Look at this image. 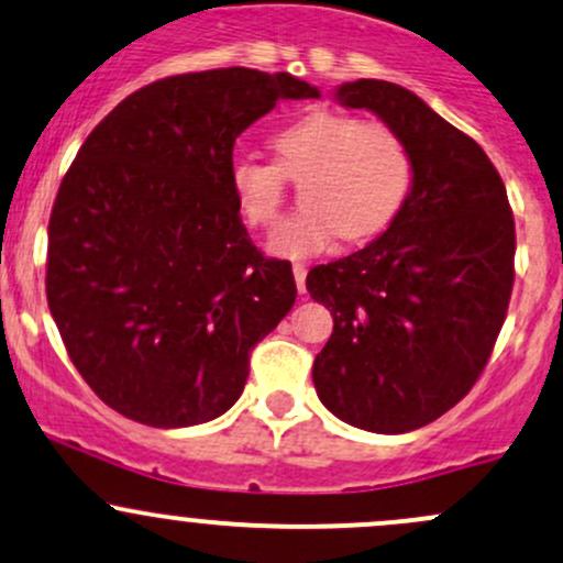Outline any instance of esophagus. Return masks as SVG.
<instances>
[{
    "label": "esophagus",
    "instance_id": "obj_1",
    "mask_svg": "<svg viewBox=\"0 0 563 563\" xmlns=\"http://www.w3.org/2000/svg\"><path fill=\"white\" fill-rule=\"evenodd\" d=\"M294 277H297V288H299V294H305V277H307V266H305V264H294Z\"/></svg>",
    "mask_w": 563,
    "mask_h": 563
}]
</instances>
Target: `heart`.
Instances as JSON below:
<instances>
[{
	"label": "heart",
	"mask_w": 563,
	"mask_h": 563,
	"mask_svg": "<svg viewBox=\"0 0 563 563\" xmlns=\"http://www.w3.org/2000/svg\"><path fill=\"white\" fill-rule=\"evenodd\" d=\"M277 164L234 156L229 191L242 221L272 229L286 199V177L299 180V207L280 223L269 251L307 258L383 232L405 205L412 183V156L396 129L358 121L334 110H312L272 134Z\"/></svg>",
	"instance_id": "b5f03b06"
}]
</instances>
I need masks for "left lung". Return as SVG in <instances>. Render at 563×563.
I'll list each match as a JSON object with an SVG mask.
<instances>
[{
  "instance_id": "obj_1",
  "label": "left lung",
  "mask_w": 563,
  "mask_h": 563,
  "mask_svg": "<svg viewBox=\"0 0 563 563\" xmlns=\"http://www.w3.org/2000/svg\"><path fill=\"white\" fill-rule=\"evenodd\" d=\"M334 99L399 132L412 186L377 240L307 275L334 318L312 383L340 421L405 434L459 405L488 364L516 280V221L483 147L416 93L361 78Z\"/></svg>"
}]
</instances>
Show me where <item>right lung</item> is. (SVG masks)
Masks as SVG:
<instances>
[{
  "label": "right lung",
  "mask_w": 563,
  "mask_h": 563,
  "mask_svg": "<svg viewBox=\"0 0 563 563\" xmlns=\"http://www.w3.org/2000/svg\"><path fill=\"white\" fill-rule=\"evenodd\" d=\"M318 97L288 73L173 75L82 142L47 223L45 294L69 358L115 412L180 429L240 399L297 283L242 227L234 142L280 99Z\"/></svg>",
  "instance_id": "obj_1"
}]
</instances>
